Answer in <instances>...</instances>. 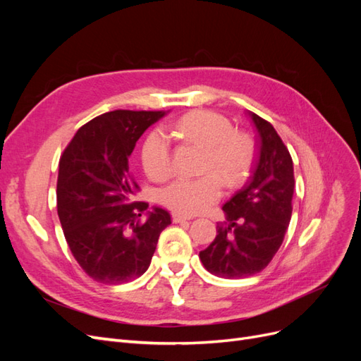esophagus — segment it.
Wrapping results in <instances>:
<instances>
[{
  "mask_svg": "<svg viewBox=\"0 0 361 361\" xmlns=\"http://www.w3.org/2000/svg\"><path fill=\"white\" fill-rule=\"evenodd\" d=\"M171 220H173V223H183V221H188L190 218L183 216L180 214H171Z\"/></svg>",
  "mask_w": 361,
  "mask_h": 361,
  "instance_id": "1",
  "label": "esophagus"
}]
</instances>
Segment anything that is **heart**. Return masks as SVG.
I'll return each instance as SVG.
<instances>
[{
    "label": "heart",
    "mask_w": 361,
    "mask_h": 361,
    "mask_svg": "<svg viewBox=\"0 0 361 361\" xmlns=\"http://www.w3.org/2000/svg\"><path fill=\"white\" fill-rule=\"evenodd\" d=\"M170 137L203 147L199 178H176L158 190L157 199L174 214L204 212L221 197L223 180L235 187L250 166L247 140L233 130L231 120L215 111H191L167 125ZM145 173L152 180H164L173 170L169 137L159 129L146 135L140 149Z\"/></svg>",
    "instance_id": "1"
}]
</instances>
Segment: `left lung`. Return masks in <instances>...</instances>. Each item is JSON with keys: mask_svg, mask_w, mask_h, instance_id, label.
Returning a JSON list of instances; mask_svg holds the SVG:
<instances>
[{"mask_svg": "<svg viewBox=\"0 0 361 361\" xmlns=\"http://www.w3.org/2000/svg\"><path fill=\"white\" fill-rule=\"evenodd\" d=\"M257 130L259 158L243 190L223 211L212 244L200 251L203 267L214 276L244 279L255 276L277 253L292 215L293 164L288 147L265 118L247 111Z\"/></svg>", "mask_w": 361, "mask_h": 361, "instance_id": "8db88e82", "label": "left lung"}]
</instances>
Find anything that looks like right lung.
Wrapping results in <instances>:
<instances>
[{"label":"right lung","mask_w":361,"mask_h":361,"mask_svg":"<svg viewBox=\"0 0 361 361\" xmlns=\"http://www.w3.org/2000/svg\"><path fill=\"white\" fill-rule=\"evenodd\" d=\"M167 111L116 110L76 130L59 164L57 212L73 257L87 276L105 285L147 271L170 214L133 202L140 191L128 158L137 140Z\"/></svg>","instance_id":"right-lung-1"}]
</instances>
